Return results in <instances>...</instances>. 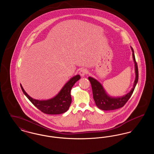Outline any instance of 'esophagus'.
Here are the masks:
<instances>
[{"mask_svg":"<svg viewBox=\"0 0 154 154\" xmlns=\"http://www.w3.org/2000/svg\"><path fill=\"white\" fill-rule=\"evenodd\" d=\"M79 73L80 74L81 77H84L85 75H87L88 74V71L86 69H82L80 71Z\"/></svg>","mask_w":154,"mask_h":154,"instance_id":"obj_1","label":"esophagus"}]
</instances>
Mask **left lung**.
<instances>
[{
  "label": "left lung",
  "instance_id": "1",
  "mask_svg": "<svg viewBox=\"0 0 154 154\" xmlns=\"http://www.w3.org/2000/svg\"><path fill=\"white\" fill-rule=\"evenodd\" d=\"M131 49L133 52V58L135 64L136 79L132 90L126 95L121 97L117 98L110 97L109 96L107 95L104 89L103 88L102 85L100 84L99 82H98L96 80L91 77H88V80L90 81L92 86L94 99L95 100L96 105L99 109L106 111L119 109L121 107H122L131 97L139 79L138 66L136 61L134 51L132 47H131Z\"/></svg>",
  "mask_w": 154,
  "mask_h": 154
}]
</instances>
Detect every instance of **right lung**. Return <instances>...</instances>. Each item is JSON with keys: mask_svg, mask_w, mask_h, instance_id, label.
Masks as SVG:
<instances>
[{"mask_svg": "<svg viewBox=\"0 0 154 154\" xmlns=\"http://www.w3.org/2000/svg\"><path fill=\"white\" fill-rule=\"evenodd\" d=\"M80 79V75L74 76L66 83L57 95L47 100H38L30 97L24 91L21 84L20 85L25 95L38 110L47 114H59L65 112L69 109L72 103L71 89Z\"/></svg>", "mask_w": 154, "mask_h": 154, "instance_id": "obj_1", "label": "right lung"}]
</instances>
